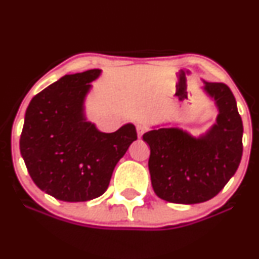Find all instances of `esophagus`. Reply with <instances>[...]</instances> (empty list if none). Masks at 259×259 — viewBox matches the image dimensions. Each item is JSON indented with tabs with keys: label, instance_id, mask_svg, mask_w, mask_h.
<instances>
[{
	"label": "esophagus",
	"instance_id": "esophagus-1",
	"mask_svg": "<svg viewBox=\"0 0 259 259\" xmlns=\"http://www.w3.org/2000/svg\"><path fill=\"white\" fill-rule=\"evenodd\" d=\"M146 130H147V127L145 125H142V124H138V125H136V132H138L139 138H141V136L146 133Z\"/></svg>",
	"mask_w": 259,
	"mask_h": 259
}]
</instances>
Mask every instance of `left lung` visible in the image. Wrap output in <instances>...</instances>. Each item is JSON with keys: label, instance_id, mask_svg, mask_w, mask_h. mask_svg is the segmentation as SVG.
I'll return each instance as SVG.
<instances>
[{"label": "left lung", "instance_id": "left-lung-1", "mask_svg": "<svg viewBox=\"0 0 259 259\" xmlns=\"http://www.w3.org/2000/svg\"><path fill=\"white\" fill-rule=\"evenodd\" d=\"M219 108L217 124L200 139L183 130L160 127L144 134L150 145L152 187L162 200L194 204L213 198L239 168L242 157V120L228 85L206 82Z\"/></svg>", "mask_w": 259, "mask_h": 259}]
</instances>
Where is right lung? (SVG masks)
I'll use <instances>...</instances> for the list:
<instances>
[{
  "label": "right lung",
  "instance_id": "right-lung-1",
  "mask_svg": "<svg viewBox=\"0 0 259 259\" xmlns=\"http://www.w3.org/2000/svg\"><path fill=\"white\" fill-rule=\"evenodd\" d=\"M101 70L64 75L32 97L20 135V153L40 190L65 202L105 194L121 157L138 139L133 124L101 133L85 121L82 102Z\"/></svg>",
  "mask_w": 259,
  "mask_h": 259
}]
</instances>
